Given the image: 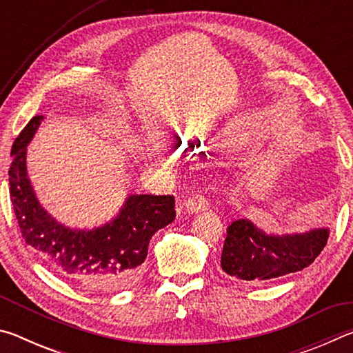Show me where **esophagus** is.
<instances>
[{
  "mask_svg": "<svg viewBox=\"0 0 353 353\" xmlns=\"http://www.w3.org/2000/svg\"><path fill=\"white\" fill-rule=\"evenodd\" d=\"M182 207L188 213H198L207 208V199L202 194H191L190 198L183 202Z\"/></svg>",
  "mask_w": 353,
  "mask_h": 353,
  "instance_id": "obj_1",
  "label": "esophagus"
}]
</instances>
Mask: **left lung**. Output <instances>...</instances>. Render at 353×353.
Returning <instances> with one entry per match:
<instances>
[{
	"instance_id": "obj_1",
	"label": "left lung",
	"mask_w": 353,
	"mask_h": 353,
	"mask_svg": "<svg viewBox=\"0 0 353 353\" xmlns=\"http://www.w3.org/2000/svg\"><path fill=\"white\" fill-rule=\"evenodd\" d=\"M327 229L301 235L274 236L248 219L234 221L227 229L221 268L230 277L260 285L302 271L325 248Z\"/></svg>"
}]
</instances>
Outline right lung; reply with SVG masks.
Segmentation results:
<instances>
[{
	"label": "right lung",
	"mask_w": 353,
	"mask_h": 353,
	"mask_svg": "<svg viewBox=\"0 0 353 353\" xmlns=\"http://www.w3.org/2000/svg\"><path fill=\"white\" fill-rule=\"evenodd\" d=\"M41 119L31 118L10 151L9 193L21 236L57 274L88 291L129 288L141 277L149 240L176 218L174 196H129L112 223L93 230L59 224L40 207L26 172V146Z\"/></svg>",
	"instance_id": "right-lung-1"
}]
</instances>
